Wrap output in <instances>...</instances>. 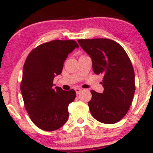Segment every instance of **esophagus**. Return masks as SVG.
I'll return each instance as SVG.
<instances>
[{
  "label": "esophagus",
  "instance_id": "1",
  "mask_svg": "<svg viewBox=\"0 0 153 153\" xmlns=\"http://www.w3.org/2000/svg\"><path fill=\"white\" fill-rule=\"evenodd\" d=\"M74 90H75V91H76V94H80V93H81V91H82V88H74Z\"/></svg>",
  "mask_w": 153,
  "mask_h": 153
}]
</instances>
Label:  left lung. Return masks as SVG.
<instances>
[{"label": "left lung", "instance_id": "obj_1", "mask_svg": "<svg viewBox=\"0 0 153 153\" xmlns=\"http://www.w3.org/2000/svg\"><path fill=\"white\" fill-rule=\"evenodd\" d=\"M92 60L96 74H102L103 93L91 90L88 105L98 121L106 124L118 122L129 110L134 97L135 73L131 60L120 45L109 39H78Z\"/></svg>", "mask_w": 153, "mask_h": 153}]
</instances>
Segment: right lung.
<instances>
[{
    "instance_id": "1",
    "label": "right lung",
    "mask_w": 153,
    "mask_h": 153,
    "mask_svg": "<svg viewBox=\"0 0 153 153\" xmlns=\"http://www.w3.org/2000/svg\"><path fill=\"white\" fill-rule=\"evenodd\" d=\"M77 48L74 40H53L34 49L25 60L20 91L26 111L39 128L55 131L67 121L68 106L76 92L54 88L53 80L62 73L68 54Z\"/></svg>"
}]
</instances>
